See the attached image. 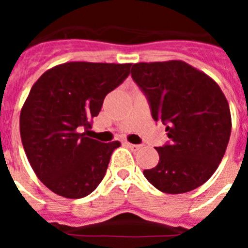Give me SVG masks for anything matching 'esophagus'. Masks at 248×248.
Masks as SVG:
<instances>
[{"instance_id":"1","label":"esophagus","mask_w":248,"mask_h":248,"mask_svg":"<svg viewBox=\"0 0 248 248\" xmlns=\"http://www.w3.org/2000/svg\"><path fill=\"white\" fill-rule=\"evenodd\" d=\"M126 145H128L129 148L131 149V150H134V151L139 150V149L141 148V145H138V144H131V143H126Z\"/></svg>"}]
</instances>
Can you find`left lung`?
Here are the masks:
<instances>
[{"mask_svg":"<svg viewBox=\"0 0 248 248\" xmlns=\"http://www.w3.org/2000/svg\"><path fill=\"white\" fill-rule=\"evenodd\" d=\"M131 77L148 97L153 119L163 122L171 140L156 148L159 163L144 176L165 194L205 184L231 135L229 102L217 83L184 61L135 63Z\"/></svg>","mask_w":248,"mask_h":248,"instance_id":"left-lung-1","label":"left lung"}]
</instances>
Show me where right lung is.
<instances>
[{
	"instance_id": "obj_1",
	"label": "right lung",
	"mask_w": 248,
	"mask_h": 248,
	"mask_svg": "<svg viewBox=\"0 0 248 248\" xmlns=\"http://www.w3.org/2000/svg\"><path fill=\"white\" fill-rule=\"evenodd\" d=\"M130 67L67 62L46 71L31 88L19 115L21 140L34 174L54 194L84 198L103 180L120 143H100L80 130L91 128L105 95Z\"/></svg>"
}]
</instances>
